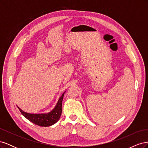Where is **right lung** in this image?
I'll return each mask as SVG.
<instances>
[{
	"instance_id": "1",
	"label": "right lung",
	"mask_w": 148,
	"mask_h": 148,
	"mask_svg": "<svg viewBox=\"0 0 148 148\" xmlns=\"http://www.w3.org/2000/svg\"><path fill=\"white\" fill-rule=\"evenodd\" d=\"M65 92V91L59 97L54 108L48 113L29 114L25 112L23 110H22L20 107L18 106L17 107L21 112V114L32 123L39 125L40 127L51 126V125L57 123L60 117L62 111V101H63Z\"/></svg>"
}]
</instances>
